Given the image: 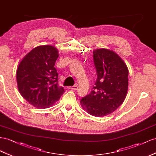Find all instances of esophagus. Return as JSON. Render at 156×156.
<instances>
[{"label":"esophagus","mask_w":156,"mask_h":156,"mask_svg":"<svg viewBox=\"0 0 156 156\" xmlns=\"http://www.w3.org/2000/svg\"><path fill=\"white\" fill-rule=\"evenodd\" d=\"M69 89H70V90H78V87L76 85H74V86H73L69 87Z\"/></svg>","instance_id":"esophagus-1"}]
</instances>
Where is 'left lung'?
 I'll list each match as a JSON object with an SVG mask.
<instances>
[{"instance_id":"left-lung-1","label":"left lung","mask_w":156,"mask_h":156,"mask_svg":"<svg viewBox=\"0 0 156 156\" xmlns=\"http://www.w3.org/2000/svg\"><path fill=\"white\" fill-rule=\"evenodd\" d=\"M97 78L90 94L82 98V108L93 116L112 113L125 100L128 90L129 71L118 54L107 49L93 51Z\"/></svg>"}]
</instances>
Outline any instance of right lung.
I'll return each instance as SVG.
<instances>
[{
  "label": "right lung",
  "instance_id": "obj_1",
  "mask_svg": "<svg viewBox=\"0 0 156 156\" xmlns=\"http://www.w3.org/2000/svg\"><path fill=\"white\" fill-rule=\"evenodd\" d=\"M58 50L50 45L40 46L27 54L17 69V87L29 103L46 108L58 101L65 92L58 84L54 67Z\"/></svg>",
  "mask_w": 156,
  "mask_h": 156
}]
</instances>
